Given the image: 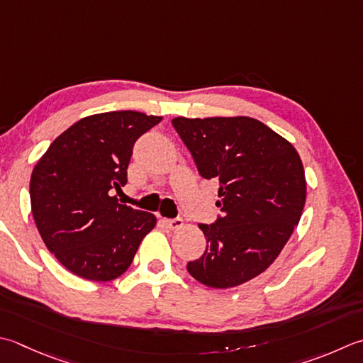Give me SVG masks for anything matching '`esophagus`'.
<instances>
[{
	"mask_svg": "<svg viewBox=\"0 0 363 363\" xmlns=\"http://www.w3.org/2000/svg\"><path fill=\"white\" fill-rule=\"evenodd\" d=\"M165 223H167V226H168L169 230H177V228H181L184 222H182L181 217H176V218L165 220Z\"/></svg>",
	"mask_w": 363,
	"mask_h": 363,
	"instance_id": "34e87169",
	"label": "esophagus"
}]
</instances>
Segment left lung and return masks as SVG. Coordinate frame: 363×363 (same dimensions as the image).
<instances>
[{
    "instance_id": "1",
    "label": "left lung",
    "mask_w": 363,
    "mask_h": 363,
    "mask_svg": "<svg viewBox=\"0 0 363 363\" xmlns=\"http://www.w3.org/2000/svg\"><path fill=\"white\" fill-rule=\"evenodd\" d=\"M204 179L218 182L222 216L200 223L201 258L187 271L209 288H233L264 272L299 223L307 182L299 154L261 121L174 118L172 121Z\"/></svg>"
}]
</instances>
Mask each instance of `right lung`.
<instances>
[{
	"instance_id": "obj_1",
	"label": "right lung",
	"mask_w": 363,
	"mask_h": 363,
	"mask_svg": "<svg viewBox=\"0 0 363 363\" xmlns=\"http://www.w3.org/2000/svg\"><path fill=\"white\" fill-rule=\"evenodd\" d=\"M162 121L108 111L77 121L35 163L30 182L35 226L50 253L84 280L108 281L132 264L155 226L149 212L119 204L133 145Z\"/></svg>"
}]
</instances>
